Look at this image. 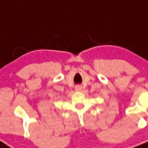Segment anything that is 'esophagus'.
Instances as JSON below:
<instances>
[{"label":"esophagus","mask_w":148,"mask_h":148,"mask_svg":"<svg viewBox=\"0 0 148 148\" xmlns=\"http://www.w3.org/2000/svg\"><path fill=\"white\" fill-rule=\"evenodd\" d=\"M75 91H77V92H80V91L82 90V86H80V85L75 86Z\"/></svg>","instance_id":"esophagus-1"}]
</instances>
